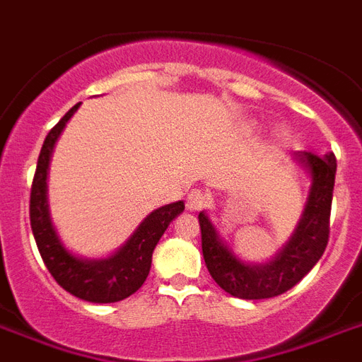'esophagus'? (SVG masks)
Returning a JSON list of instances; mask_svg holds the SVG:
<instances>
[{
    "label": "esophagus",
    "mask_w": 362,
    "mask_h": 362,
    "mask_svg": "<svg viewBox=\"0 0 362 362\" xmlns=\"http://www.w3.org/2000/svg\"><path fill=\"white\" fill-rule=\"evenodd\" d=\"M204 204H206V195H204L203 192L193 189V192L187 193L186 209L189 210V212H197V210L204 209Z\"/></svg>",
    "instance_id": "34e87169"
}]
</instances>
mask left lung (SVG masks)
Masks as SVG:
<instances>
[{
  "instance_id": "left-lung-1",
  "label": "left lung",
  "mask_w": 362,
  "mask_h": 362,
  "mask_svg": "<svg viewBox=\"0 0 362 362\" xmlns=\"http://www.w3.org/2000/svg\"><path fill=\"white\" fill-rule=\"evenodd\" d=\"M297 161L312 176L308 201L289 242L269 263L252 264L240 261L218 235L209 216L204 212L199 214L206 269L216 284L233 297L246 300L278 297L297 286L325 252L337 158L334 153L315 156L312 152H300L297 153Z\"/></svg>"
}]
</instances>
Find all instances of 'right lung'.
<instances>
[{
    "mask_svg": "<svg viewBox=\"0 0 362 362\" xmlns=\"http://www.w3.org/2000/svg\"><path fill=\"white\" fill-rule=\"evenodd\" d=\"M76 103L67 115L54 125L42 142L41 153L37 159L35 176L30 195V221L37 247L52 278L71 295L88 303H118L139 289L144 284L152 267L153 247L169 227V223L184 210V203L165 204L146 216L136 231L124 246L107 259H81L73 255L62 244L54 229L47 199L48 163L54 144L62 135L65 124L76 112Z\"/></svg>",
    "mask_w": 362,
    "mask_h": 362,
    "instance_id": "add662e5",
    "label": "right lung"
}]
</instances>
